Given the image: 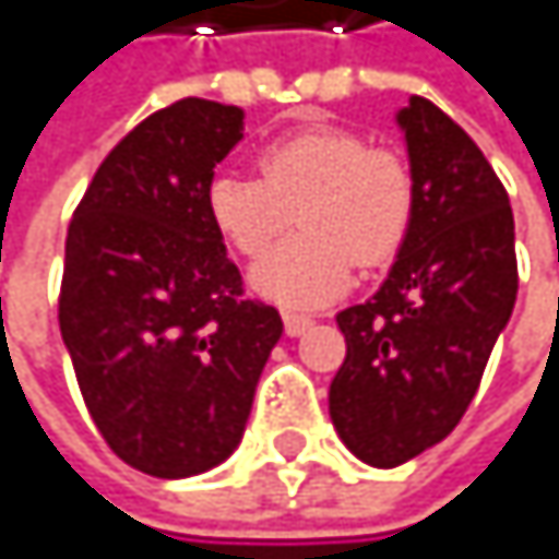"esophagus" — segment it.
Listing matches in <instances>:
<instances>
[{
    "instance_id": "obj_1",
    "label": "esophagus",
    "mask_w": 559,
    "mask_h": 559,
    "mask_svg": "<svg viewBox=\"0 0 559 559\" xmlns=\"http://www.w3.org/2000/svg\"><path fill=\"white\" fill-rule=\"evenodd\" d=\"M311 325H314L311 314H295V311H288V314H285V332H288L292 338H295V335H305Z\"/></svg>"
}]
</instances>
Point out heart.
Here are the masks:
<instances>
[{
    "label": "heart",
    "instance_id": "obj_1",
    "mask_svg": "<svg viewBox=\"0 0 559 559\" xmlns=\"http://www.w3.org/2000/svg\"><path fill=\"white\" fill-rule=\"evenodd\" d=\"M254 174L224 170L207 183V217L221 241L261 254L298 211L301 234L251 267V288L282 308L338 298L358 264L389 261L413 221L416 183L402 154L348 127H308L261 150Z\"/></svg>",
    "mask_w": 559,
    "mask_h": 559
}]
</instances>
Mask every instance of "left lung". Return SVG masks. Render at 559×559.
<instances>
[{
    "label": "left lung",
    "mask_w": 559,
    "mask_h": 559,
    "mask_svg": "<svg viewBox=\"0 0 559 559\" xmlns=\"http://www.w3.org/2000/svg\"><path fill=\"white\" fill-rule=\"evenodd\" d=\"M416 183L382 288L338 311L345 361L329 413L352 453L392 469L456 429L516 305L510 198L469 133L436 103L395 114Z\"/></svg>",
    "instance_id": "left-lung-1"
}]
</instances>
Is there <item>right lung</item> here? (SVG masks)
Wrapping results in <instances>:
<instances>
[{
	"mask_svg": "<svg viewBox=\"0 0 559 559\" xmlns=\"http://www.w3.org/2000/svg\"><path fill=\"white\" fill-rule=\"evenodd\" d=\"M241 136V106L177 99L110 150L70 221L59 332L99 436L146 476H198L238 449L285 332L245 298L204 204Z\"/></svg>",
	"mask_w": 559,
	"mask_h": 559,
	"instance_id": "obj_1",
	"label": "right lung"
}]
</instances>
